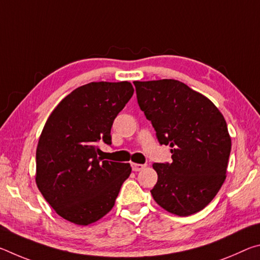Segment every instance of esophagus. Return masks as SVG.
I'll return each mask as SVG.
<instances>
[{"instance_id": "1", "label": "esophagus", "mask_w": 260, "mask_h": 260, "mask_svg": "<svg viewBox=\"0 0 260 260\" xmlns=\"http://www.w3.org/2000/svg\"><path fill=\"white\" fill-rule=\"evenodd\" d=\"M146 166H147L146 164H138V162H132V170H133L134 172H138V171L143 170Z\"/></svg>"}]
</instances>
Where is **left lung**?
Masks as SVG:
<instances>
[{"instance_id": "8db88e82", "label": "left lung", "mask_w": 260, "mask_h": 260, "mask_svg": "<svg viewBox=\"0 0 260 260\" xmlns=\"http://www.w3.org/2000/svg\"><path fill=\"white\" fill-rule=\"evenodd\" d=\"M140 109L160 144H170L172 162H153L151 189L167 212L188 217L217 195L226 179L232 140L222 113L204 95L173 79L134 81Z\"/></svg>"}]
</instances>
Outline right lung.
I'll use <instances>...</instances> for the list:
<instances>
[{"mask_svg":"<svg viewBox=\"0 0 260 260\" xmlns=\"http://www.w3.org/2000/svg\"><path fill=\"white\" fill-rule=\"evenodd\" d=\"M134 93L128 81L90 82L64 98L46 121L37 148L35 182L56 213L76 225L111 211L128 162L102 160L99 141L111 144V127Z\"/></svg>","mask_w":260,"mask_h":260,"instance_id":"add662e5","label":"right lung"}]
</instances>
